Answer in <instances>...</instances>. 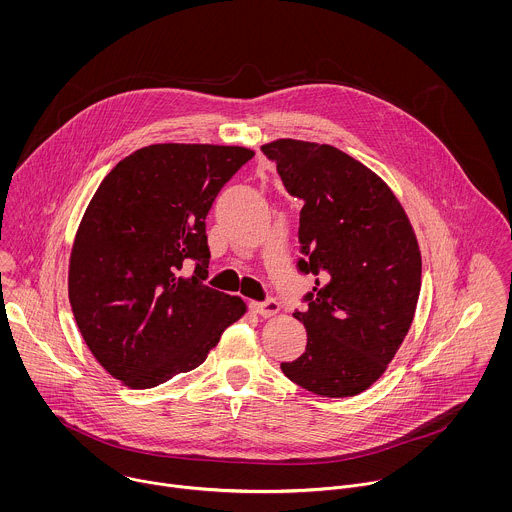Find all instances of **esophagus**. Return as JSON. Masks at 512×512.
<instances>
[{
  "mask_svg": "<svg viewBox=\"0 0 512 512\" xmlns=\"http://www.w3.org/2000/svg\"><path fill=\"white\" fill-rule=\"evenodd\" d=\"M250 309L262 317H272L280 311V303L276 299H268V301H252Z\"/></svg>",
  "mask_w": 512,
  "mask_h": 512,
  "instance_id": "1",
  "label": "esophagus"
}]
</instances>
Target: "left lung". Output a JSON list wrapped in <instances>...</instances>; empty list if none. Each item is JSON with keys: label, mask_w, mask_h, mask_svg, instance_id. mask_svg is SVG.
<instances>
[{"label": "left lung", "mask_w": 512, "mask_h": 512, "mask_svg": "<svg viewBox=\"0 0 512 512\" xmlns=\"http://www.w3.org/2000/svg\"><path fill=\"white\" fill-rule=\"evenodd\" d=\"M262 151L303 199L297 268L315 276L305 353L282 363L297 386L327 398L361 394L400 349L422 286L414 228L392 189L361 161L327 144L276 140Z\"/></svg>", "instance_id": "1"}]
</instances>
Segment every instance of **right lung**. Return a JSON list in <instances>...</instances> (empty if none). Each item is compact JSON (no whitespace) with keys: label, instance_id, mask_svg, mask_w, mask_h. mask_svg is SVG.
<instances>
[{"label":"right lung","instance_id":"add662e5","mask_svg":"<svg viewBox=\"0 0 512 512\" xmlns=\"http://www.w3.org/2000/svg\"><path fill=\"white\" fill-rule=\"evenodd\" d=\"M252 155L153 144L124 157L90 199L71 250L69 299L90 353L124 386L153 388L197 368L246 313L238 295L203 284L205 219ZM191 261L196 274L181 277Z\"/></svg>","mask_w":512,"mask_h":512}]
</instances>
